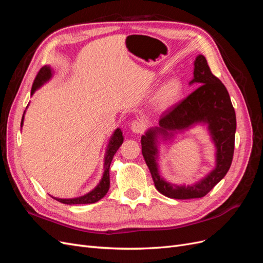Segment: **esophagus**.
I'll return each mask as SVG.
<instances>
[{
  "label": "esophagus",
  "instance_id": "esophagus-1",
  "mask_svg": "<svg viewBox=\"0 0 263 263\" xmlns=\"http://www.w3.org/2000/svg\"><path fill=\"white\" fill-rule=\"evenodd\" d=\"M146 124L144 121H134L130 124V130L134 134H142L145 132Z\"/></svg>",
  "mask_w": 263,
  "mask_h": 263
}]
</instances>
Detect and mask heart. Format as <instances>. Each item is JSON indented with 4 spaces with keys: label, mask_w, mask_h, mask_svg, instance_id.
I'll list each match as a JSON object with an SVG mask.
<instances>
[{
    "label": "heart",
    "mask_w": 263,
    "mask_h": 263,
    "mask_svg": "<svg viewBox=\"0 0 263 263\" xmlns=\"http://www.w3.org/2000/svg\"><path fill=\"white\" fill-rule=\"evenodd\" d=\"M182 92V82L178 78L169 79L165 81L156 94L155 104L156 107L160 110L170 108L176 103Z\"/></svg>",
    "instance_id": "b5f03b06"
}]
</instances>
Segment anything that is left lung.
<instances>
[{"mask_svg":"<svg viewBox=\"0 0 263 263\" xmlns=\"http://www.w3.org/2000/svg\"><path fill=\"white\" fill-rule=\"evenodd\" d=\"M200 85L189 97L164 113L159 125L150 127L141 136V153L150 170L156 189L174 200H190L205 196L226 176L233 161L236 114L225 85L215 77L203 54L194 60L193 78L189 85ZM200 124L209 132L215 148V166L192 185H177L166 181L158 170L160 145L178 133Z\"/></svg>","mask_w":263,"mask_h":263,"instance_id":"obj_1","label":"left lung"}]
</instances>
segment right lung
I'll return each instance as SVG.
<instances>
[{"label":"right lung","instance_id":"right-lung-1","mask_svg":"<svg viewBox=\"0 0 263 263\" xmlns=\"http://www.w3.org/2000/svg\"><path fill=\"white\" fill-rule=\"evenodd\" d=\"M52 77H53V70L50 66H45L41 70H39V72L34 81L33 87H31V92H30L31 97H33V94L38 89H41L44 84L49 82ZM27 107H28V105H27ZM25 113H26V110L23 114L21 127H23V125H24V116H25ZM123 141H124V136H123L122 129L116 128L114 130V133L110 135V137H109L108 142L106 145L105 155H104V165H103L104 172H103V176H102L100 182L98 183V185L95 186L92 191H90V192H87L84 195L72 197V198H59V197H54L52 195H50V196L52 198H54L55 201H58L63 204H67V205L92 204V203L100 201L101 198H103L106 195V193L109 190V165H110V162H112V160H113V157L116 154V151L123 144Z\"/></svg>","mask_w":263,"mask_h":263}]
</instances>
